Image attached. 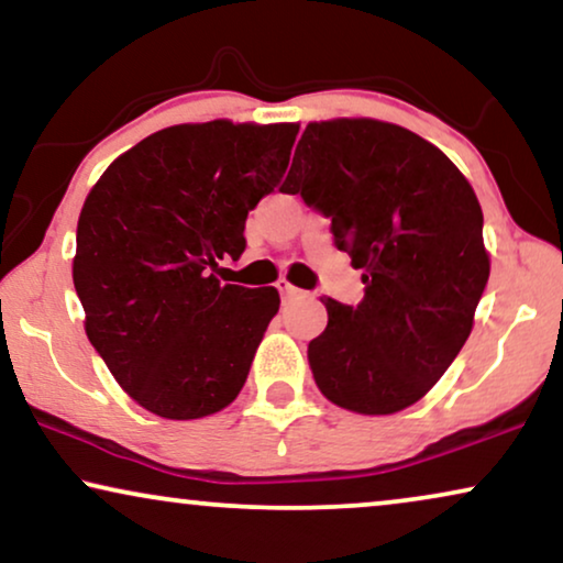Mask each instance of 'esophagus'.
<instances>
[{
    "instance_id": "34e87169",
    "label": "esophagus",
    "mask_w": 563,
    "mask_h": 563,
    "mask_svg": "<svg viewBox=\"0 0 563 563\" xmlns=\"http://www.w3.org/2000/svg\"><path fill=\"white\" fill-rule=\"evenodd\" d=\"M276 289H279V295H282L284 299H291V297H305V291H302V289H297L295 284H289L287 279H279V282H276Z\"/></svg>"
}]
</instances>
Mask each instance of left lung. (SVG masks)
Masks as SVG:
<instances>
[{
  "label": "left lung",
  "instance_id": "obj_1",
  "mask_svg": "<svg viewBox=\"0 0 563 563\" xmlns=\"http://www.w3.org/2000/svg\"><path fill=\"white\" fill-rule=\"evenodd\" d=\"M295 158L282 191L330 218L366 287L356 307L322 299L314 384L351 412L405 410L472 333L489 279L479 199L443 151L391 122H310Z\"/></svg>",
  "mask_w": 563,
  "mask_h": 563
}]
</instances>
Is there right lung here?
<instances>
[{"label":"right lung","instance_id":"right-lung-1","mask_svg":"<svg viewBox=\"0 0 563 563\" xmlns=\"http://www.w3.org/2000/svg\"><path fill=\"white\" fill-rule=\"evenodd\" d=\"M297 130L230 120L158 130L89 191L74 256L84 328L148 412L197 420L243 389L279 291L212 272L245 251V218L287 172Z\"/></svg>","mask_w":563,"mask_h":563}]
</instances>
